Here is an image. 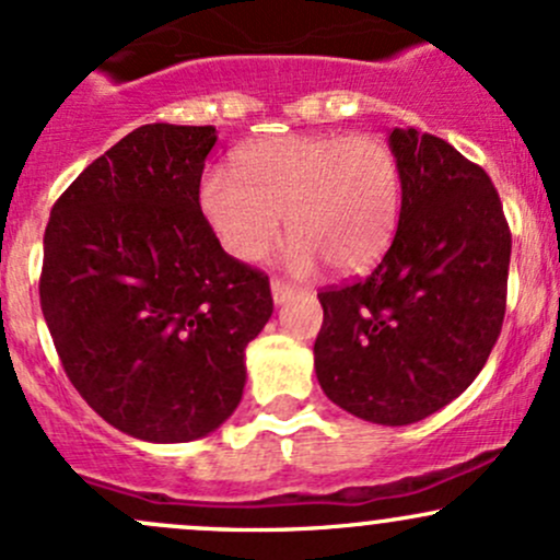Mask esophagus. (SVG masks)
I'll list each match as a JSON object with an SVG mask.
<instances>
[{"instance_id": "esophagus-1", "label": "esophagus", "mask_w": 560, "mask_h": 560, "mask_svg": "<svg viewBox=\"0 0 560 560\" xmlns=\"http://www.w3.org/2000/svg\"><path fill=\"white\" fill-rule=\"evenodd\" d=\"M270 292H273V303H287V300L294 298L300 292V287H294L292 281L273 279L270 281Z\"/></svg>"}]
</instances>
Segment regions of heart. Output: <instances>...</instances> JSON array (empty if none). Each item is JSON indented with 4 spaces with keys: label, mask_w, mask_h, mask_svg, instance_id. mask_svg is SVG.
I'll return each instance as SVG.
<instances>
[{
    "label": "heart",
    "mask_w": 560,
    "mask_h": 560,
    "mask_svg": "<svg viewBox=\"0 0 560 560\" xmlns=\"http://www.w3.org/2000/svg\"><path fill=\"white\" fill-rule=\"evenodd\" d=\"M236 172L201 177V210L229 255L255 262L292 233V268L370 270L401 214V164L377 135H279L236 153Z\"/></svg>",
    "instance_id": "obj_1"
}]
</instances>
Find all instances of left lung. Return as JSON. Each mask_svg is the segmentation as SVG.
I'll list each match as a JSON object with an SVG mask.
<instances>
[{"mask_svg": "<svg viewBox=\"0 0 560 560\" xmlns=\"http://www.w3.org/2000/svg\"><path fill=\"white\" fill-rule=\"evenodd\" d=\"M401 214L364 279L318 292L313 355L329 401L409 425L454 401L487 364L508 305L510 225L483 167L417 130L390 132Z\"/></svg>", "mask_w": 560, "mask_h": 560, "instance_id": "1", "label": "left lung"}]
</instances>
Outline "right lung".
<instances>
[{"mask_svg":"<svg viewBox=\"0 0 560 560\" xmlns=\"http://www.w3.org/2000/svg\"><path fill=\"white\" fill-rule=\"evenodd\" d=\"M214 127L143 125L60 194L39 300L71 385L143 441L207 435L242 401L244 350L273 313L262 270L199 205Z\"/></svg>","mask_w":560,"mask_h":560,"instance_id":"add662e5","label":"right lung"}]
</instances>
